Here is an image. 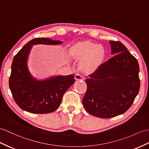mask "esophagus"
<instances>
[{"instance_id": "obj_1", "label": "esophagus", "mask_w": 149, "mask_h": 149, "mask_svg": "<svg viewBox=\"0 0 149 149\" xmlns=\"http://www.w3.org/2000/svg\"><path fill=\"white\" fill-rule=\"evenodd\" d=\"M74 78L76 80H84V78L80 74H76L74 75Z\"/></svg>"}]
</instances>
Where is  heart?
<instances>
[{
	"mask_svg": "<svg viewBox=\"0 0 149 149\" xmlns=\"http://www.w3.org/2000/svg\"><path fill=\"white\" fill-rule=\"evenodd\" d=\"M72 56L85 59L83 64L87 66H97L102 63L106 56V51L102 45L90 42L78 43L70 50Z\"/></svg>",
	"mask_w": 149,
	"mask_h": 149,
	"instance_id": "b5f03b06",
	"label": "heart"
}]
</instances>
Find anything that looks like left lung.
Returning a JSON list of instances; mask_svg holds the SVG:
<instances>
[{"label": "left lung", "mask_w": 149, "mask_h": 149, "mask_svg": "<svg viewBox=\"0 0 149 149\" xmlns=\"http://www.w3.org/2000/svg\"><path fill=\"white\" fill-rule=\"evenodd\" d=\"M115 55L89 75L82 100L85 110L98 118H111L125 113L132 106L140 86L136 58L118 41H110Z\"/></svg>", "instance_id": "8db88e82"}]
</instances>
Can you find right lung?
I'll use <instances>...</instances> for the list:
<instances>
[{"instance_id":"right-lung-1","label":"right lung","mask_w":149,"mask_h":149,"mask_svg":"<svg viewBox=\"0 0 149 149\" xmlns=\"http://www.w3.org/2000/svg\"><path fill=\"white\" fill-rule=\"evenodd\" d=\"M49 38L32 39L14 57L9 85L14 100L21 109L31 113L47 114L57 110L64 93L75 81L74 75L57 76L38 81L28 70L27 58L33 45H57Z\"/></svg>"}]
</instances>
